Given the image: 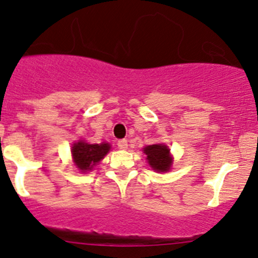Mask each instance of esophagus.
Listing matches in <instances>:
<instances>
[{
  "label": "esophagus",
  "mask_w": 258,
  "mask_h": 258,
  "mask_svg": "<svg viewBox=\"0 0 258 258\" xmlns=\"http://www.w3.org/2000/svg\"><path fill=\"white\" fill-rule=\"evenodd\" d=\"M117 145H118V149H122V150H126L127 148H128V143H127V140H119L117 143Z\"/></svg>",
  "instance_id": "1"
}]
</instances>
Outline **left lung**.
<instances>
[{
  "label": "left lung",
  "instance_id": "1",
  "mask_svg": "<svg viewBox=\"0 0 258 258\" xmlns=\"http://www.w3.org/2000/svg\"><path fill=\"white\" fill-rule=\"evenodd\" d=\"M146 154V161L157 172H168L173 163V158L169 153L168 146L164 144L148 145L143 149Z\"/></svg>",
  "mask_w": 258,
  "mask_h": 258
}]
</instances>
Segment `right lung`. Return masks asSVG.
I'll return each instance as SVG.
<instances>
[{"label": "right lung", "instance_id": "obj_1", "mask_svg": "<svg viewBox=\"0 0 258 258\" xmlns=\"http://www.w3.org/2000/svg\"><path fill=\"white\" fill-rule=\"evenodd\" d=\"M109 150L110 145L108 143L89 144L85 140H78L72 145V157L76 167L85 173L91 171L108 154Z\"/></svg>", "mask_w": 258, "mask_h": 258}]
</instances>
